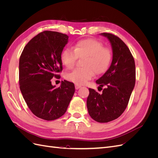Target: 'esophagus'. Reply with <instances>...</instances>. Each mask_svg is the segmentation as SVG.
Wrapping results in <instances>:
<instances>
[{
    "mask_svg": "<svg viewBox=\"0 0 158 158\" xmlns=\"http://www.w3.org/2000/svg\"><path fill=\"white\" fill-rule=\"evenodd\" d=\"M80 88H81V85H78V84H76V85H75V88H76V89H78Z\"/></svg>",
    "mask_w": 158,
    "mask_h": 158,
    "instance_id": "1",
    "label": "esophagus"
}]
</instances>
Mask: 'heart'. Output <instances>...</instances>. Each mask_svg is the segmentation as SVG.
Returning <instances> with one entry per match:
<instances>
[{
	"mask_svg": "<svg viewBox=\"0 0 158 158\" xmlns=\"http://www.w3.org/2000/svg\"><path fill=\"white\" fill-rule=\"evenodd\" d=\"M78 57L84 58V68L76 69L66 74V78L76 84H84L94 74H101L107 69L111 60V52L101 42L89 38L78 41L74 49L66 48L61 52L60 60L66 68L72 69Z\"/></svg>",
	"mask_w": 158,
	"mask_h": 158,
	"instance_id": "heart-1",
	"label": "heart"
}]
</instances>
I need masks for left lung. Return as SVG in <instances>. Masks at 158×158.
I'll return each instance as SVG.
<instances>
[{"label": "left lung", "instance_id": "obj_1", "mask_svg": "<svg viewBox=\"0 0 158 158\" xmlns=\"http://www.w3.org/2000/svg\"><path fill=\"white\" fill-rule=\"evenodd\" d=\"M101 35L111 43L113 59L106 73L96 80L102 94L89 88L87 108L94 120L108 123L120 117L127 108L135 85L136 69L130 50L120 38L109 33Z\"/></svg>", "mask_w": 158, "mask_h": 158}]
</instances>
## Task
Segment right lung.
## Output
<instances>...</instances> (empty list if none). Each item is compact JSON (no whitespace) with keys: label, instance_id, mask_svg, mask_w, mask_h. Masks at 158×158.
<instances>
[{"label":"right lung","instance_id":"obj_1","mask_svg":"<svg viewBox=\"0 0 158 158\" xmlns=\"http://www.w3.org/2000/svg\"><path fill=\"white\" fill-rule=\"evenodd\" d=\"M69 41L64 33L44 31L27 43L19 61V84L30 111L46 121L63 116L75 92L74 84L62 81L55 88L51 80L63 70L60 55Z\"/></svg>","mask_w":158,"mask_h":158}]
</instances>
